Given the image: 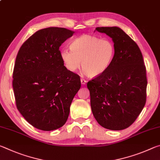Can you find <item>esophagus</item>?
<instances>
[{
    "label": "esophagus",
    "instance_id": "1",
    "mask_svg": "<svg viewBox=\"0 0 160 160\" xmlns=\"http://www.w3.org/2000/svg\"><path fill=\"white\" fill-rule=\"evenodd\" d=\"M87 82V80L84 79V78H81V83L82 84V85H85Z\"/></svg>",
    "mask_w": 160,
    "mask_h": 160
}]
</instances>
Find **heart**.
<instances>
[{
    "label": "heart",
    "mask_w": 160,
    "mask_h": 160,
    "mask_svg": "<svg viewBox=\"0 0 160 160\" xmlns=\"http://www.w3.org/2000/svg\"><path fill=\"white\" fill-rule=\"evenodd\" d=\"M70 50L61 51L62 61L70 72L82 68L89 77L95 78L109 69L115 57L116 48L112 40L91 34H82L72 40Z\"/></svg>",
    "instance_id": "obj_1"
}]
</instances>
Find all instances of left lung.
Wrapping results in <instances>:
<instances>
[{"label":"left lung","mask_w":160,"mask_h":160,"mask_svg":"<svg viewBox=\"0 0 160 160\" xmlns=\"http://www.w3.org/2000/svg\"><path fill=\"white\" fill-rule=\"evenodd\" d=\"M115 45V57L104 74L88 82L90 104L100 126L113 131L133 123L146 102L147 77L141 51L133 40L118 27H102Z\"/></svg>","instance_id":"8db88e82"}]
</instances>
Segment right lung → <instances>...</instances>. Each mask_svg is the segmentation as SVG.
<instances>
[{"mask_svg": "<svg viewBox=\"0 0 160 160\" xmlns=\"http://www.w3.org/2000/svg\"><path fill=\"white\" fill-rule=\"evenodd\" d=\"M74 33L55 27L40 29L18 51L12 74L16 106L37 129L50 131L63 126L81 87L80 76L66 69L59 50Z\"/></svg>", "mask_w": 160, "mask_h": 160, "instance_id": "right-lung-1", "label": "right lung"}]
</instances>
